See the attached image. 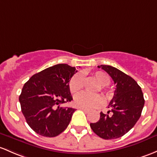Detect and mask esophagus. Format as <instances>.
<instances>
[{"label": "esophagus", "mask_w": 157, "mask_h": 157, "mask_svg": "<svg viewBox=\"0 0 157 157\" xmlns=\"http://www.w3.org/2000/svg\"><path fill=\"white\" fill-rule=\"evenodd\" d=\"M80 109L81 110H83V111L85 112V113H88L89 111H90V110H88V109H86V108H80Z\"/></svg>", "instance_id": "1"}]
</instances>
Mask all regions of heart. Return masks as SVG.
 I'll return each mask as SVG.
<instances>
[{
    "instance_id": "b5f03b06",
    "label": "heart",
    "mask_w": 157,
    "mask_h": 157,
    "mask_svg": "<svg viewBox=\"0 0 157 157\" xmlns=\"http://www.w3.org/2000/svg\"><path fill=\"white\" fill-rule=\"evenodd\" d=\"M94 77L98 82L104 90V94L107 98L110 96L111 93L105 89V86L109 85L110 79L106 74L102 71H97L94 74ZM83 78L82 74H77L74 75L70 80L69 88L72 93H77L83 88ZM102 98L98 95H90L86 92H81L77 94L74 98V105L77 108H83L86 109H92L98 108L101 105Z\"/></svg>"
}]
</instances>
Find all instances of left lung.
Wrapping results in <instances>:
<instances>
[{"mask_svg": "<svg viewBox=\"0 0 157 157\" xmlns=\"http://www.w3.org/2000/svg\"><path fill=\"white\" fill-rule=\"evenodd\" d=\"M113 79L115 91L108 113H100L97 123H90L92 131L105 140L115 139L126 134L137 123L144 108L141 87L130 76L110 65H98ZM112 112L111 115L109 113Z\"/></svg>", "mask_w": 157, "mask_h": 157, "instance_id": "left-lung-1", "label": "left lung"}]
</instances>
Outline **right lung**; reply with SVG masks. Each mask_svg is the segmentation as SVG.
<instances>
[{"instance_id": "1", "label": "right lung", "mask_w": 157, "mask_h": 157, "mask_svg": "<svg viewBox=\"0 0 157 157\" xmlns=\"http://www.w3.org/2000/svg\"><path fill=\"white\" fill-rule=\"evenodd\" d=\"M75 67L59 64L35 74L25 83L19 102L29 126L44 137H56L65 131L75 109L63 107L72 98L69 88Z\"/></svg>"}]
</instances>
